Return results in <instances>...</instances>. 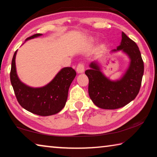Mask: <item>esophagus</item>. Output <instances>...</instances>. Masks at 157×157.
<instances>
[{
    "label": "esophagus",
    "mask_w": 157,
    "mask_h": 157,
    "mask_svg": "<svg viewBox=\"0 0 157 157\" xmlns=\"http://www.w3.org/2000/svg\"><path fill=\"white\" fill-rule=\"evenodd\" d=\"M77 72L78 73H83L84 72V66L83 63H79L77 66Z\"/></svg>",
    "instance_id": "obj_1"
}]
</instances>
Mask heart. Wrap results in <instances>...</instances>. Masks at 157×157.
<instances>
[{
	"label": "heart",
	"mask_w": 157,
	"mask_h": 157,
	"mask_svg": "<svg viewBox=\"0 0 157 157\" xmlns=\"http://www.w3.org/2000/svg\"><path fill=\"white\" fill-rule=\"evenodd\" d=\"M91 41H93V40H91Z\"/></svg>",
	"instance_id": "obj_1"
}]
</instances>
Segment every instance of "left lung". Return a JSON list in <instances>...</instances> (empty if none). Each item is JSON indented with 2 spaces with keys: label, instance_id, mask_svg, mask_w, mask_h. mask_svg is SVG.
<instances>
[{
  "label": "left lung",
  "instance_id": "8db88e82",
  "mask_svg": "<svg viewBox=\"0 0 157 157\" xmlns=\"http://www.w3.org/2000/svg\"><path fill=\"white\" fill-rule=\"evenodd\" d=\"M121 51L130 59L128 68L120 78L112 80L101 71L98 61H92L85 74L89 78V95L98 108L114 110L127 105L136 98L141 86L144 63L135 42L121 33V41L110 53Z\"/></svg>",
  "mask_w": 157,
  "mask_h": 157
}]
</instances>
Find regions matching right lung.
Returning <instances> with one entry per match:
<instances>
[{"label":"right lung","instance_id":"add662e5","mask_svg":"<svg viewBox=\"0 0 157 157\" xmlns=\"http://www.w3.org/2000/svg\"><path fill=\"white\" fill-rule=\"evenodd\" d=\"M43 36L37 33L26 38V41ZM17 50L12 60L10 81L17 101L22 108L40 116H49L60 112L66 105L70 86L76 76L71 67H66L56 75L45 86L31 87L19 79L17 73L15 59Z\"/></svg>","mask_w":157,"mask_h":157}]
</instances>
